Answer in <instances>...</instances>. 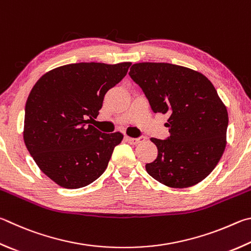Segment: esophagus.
I'll return each mask as SVG.
<instances>
[{
    "label": "esophagus",
    "mask_w": 251,
    "mask_h": 251,
    "mask_svg": "<svg viewBox=\"0 0 251 251\" xmlns=\"http://www.w3.org/2000/svg\"><path fill=\"white\" fill-rule=\"evenodd\" d=\"M125 139H126V141H128V143L131 145H137V144L141 143V141L145 140V136H139V137H137V138L128 137V136H127V137H125Z\"/></svg>",
    "instance_id": "esophagus-1"
}]
</instances>
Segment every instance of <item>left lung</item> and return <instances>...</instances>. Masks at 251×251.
I'll use <instances>...</instances> for the list:
<instances>
[{"mask_svg":"<svg viewBox=\"0 0 251 251\" xmlns=\"http://www.w3.org/2000/svg\"><path fill=\"white\" fill-rule=\"evenodd\" d=\"M129 75L154 113L170 115L169 137L150 139L158 156L146 165L148 175L170 188L198 184L226 147L228 113L212 82L198 71L165 62L135 63Z\"/></svg>","mask_w":251,"mask_h":251,"instance_id":"1","label":"left lung"}]
</instances>
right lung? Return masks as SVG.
<instances>
[{"instance_id":"right-lung-1","label":"right lung","mask_w":251,"mask_h":251,"mask_svg":"<svg viewBox=\"0 0 251 251\" xmlns=\"http://www.w3.org/2000/svg\"><path fill=\"white\" fill-rule=\"evenodd\" d=\"M130 65L71 63L45 74L31 89L24 141L39 169L58 185L83 188L105 171L123 134L102 133L87 118H97L106 92Z\"/></svg>"}]
</instances>
